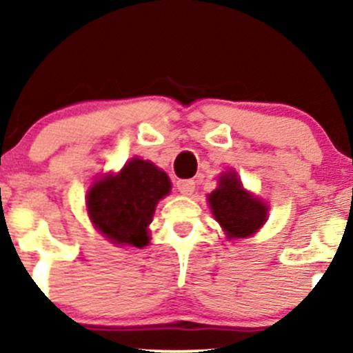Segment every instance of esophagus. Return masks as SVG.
Instances as JSON below:
<instances>
[{"label":"esophagus","instance_id":"esophagus-1","mask_svg":"<svg viewBox=\"0 0 353 353\" xmlns=\"http://www.w3.org/2000/svg\"><path fill=\"white\" fill-rule=\"evenodd\" d=\"M176 188L181 194H184V196H190V194L194 192V188H196V182L192 179H181L177 181Z\"/></svg>","mask_w":353,"mask_h":353}]
</instances>
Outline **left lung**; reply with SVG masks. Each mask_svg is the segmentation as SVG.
<instances>
[{"label": "left lung", "mask_w": 353, "mask_h": 353, "mask_svg": "<svg viewBox=\"0 0 353 353\" xmlns=\"http://www.w3.org/2000/svg\"><path fill=\"white\" fill-rule=\"evenodd\" d=\"M208 201L228 239L254 236L267 221L269 208L244 189L241 177L234 171L219 177V185L209 194Z\"/></svg>", "instance_id": "8db88e82"}]
</instances>
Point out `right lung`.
<instances>
[{"label": "right lung", "mask_w": 353, "mask_h": 353, "mask_svg": "<svg viewBox=\"0 0 353 353\" xmlns=\"http://www.w3.org/2000/svg\"><path fill=\"white\" fill-rule=\"evenodd\" d=\"M169 190L168 174L151 161L134 157L119 172L108 174L89 188V219L112 244L143 249L151 239L148 228L157 202Z\"/></svg>", "instance_id": "add662e5"}]
</instances>
